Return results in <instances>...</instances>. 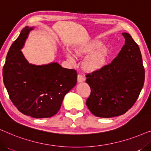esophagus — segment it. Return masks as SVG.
Wrapping results in <instances>:
<instances>
[{"label": "esophagus", "mask_w": 151, "mask_h": 151, "mask_svg": "<svg viewBox=\"0 0 151 151\" xmlns=\"http://www.w3.org/2000/svg\"><path fill=\"white\" fill-rule=\"evenodd\" d=\"M78 83H80V82H82L84 80V78H83V76L81 75H78Z\"/></svg>", "instance_id": "obj_1"}]
</instances>
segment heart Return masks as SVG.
<instances>
[{"label":"heart","mask_w":151,"mask_h":151,"mask_svg":"<svg viewBox=\"0 0 151 151\" xmlns=\"http://www.w3.org/2000/svg\"><path fill=\"white\" fill-rule=\"evenodd\" d=\"M104 42L97 39L82 41L74 45L72 47L76 57L86 55L82 62V69L85 73H91L100 71L107 65L111 58V51L107 48H103ZM68 60L73 62L74 55L70 49L65 51Z\"/></svg>","instance_id":"heart-1"}]
</instances>
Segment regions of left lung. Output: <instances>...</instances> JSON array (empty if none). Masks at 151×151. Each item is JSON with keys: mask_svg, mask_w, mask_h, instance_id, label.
<instances>
[{"mask_svg": "<svg viewBox=\"0 0 151 151\" xmlns=\"http://www.w3.org/2000/svg\"><path fill=\"white\" fill-rule=\"evenodd\" d=\"M125 44L111 64L86 75L91 88L86 106L95 116L113 117L129 110L144 86L145 72L139 47L131 35L123 33Z\"/></svg>", "mask_w": 151, "mask_h": 151, "instance_id": "obj_1", "label": "left lung"}]
</instances>
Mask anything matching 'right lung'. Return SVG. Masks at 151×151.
<instances>
[{"instance_id": "obj_1", "label": "right lung", "mask_w": 151, "mask_h": 151, "mask_svg": "<svg viewBox=\"0 0 151 151\" xmlns=\"http://www.w3.org/2000/svg\"><path fill=\"white\" fill-rule=\"evenodd\" d=\"M34 29L25 27L12 43L3 67V82L18 111L34 118H46L60 110L65 95L77 83V72L55 62L42 65L29 63L21 49Z\"/></svg>"}]
</instances>
